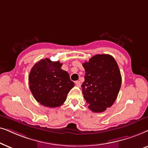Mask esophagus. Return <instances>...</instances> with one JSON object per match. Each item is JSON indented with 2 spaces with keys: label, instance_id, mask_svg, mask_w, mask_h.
Wrapping results in <instances>:
<instances>
[{
  "label": "esophagus",
  "instance_id": "34e87169",
  "mask_svg": "<svg viewBox=\"0 0 148 148\" xmlns=\"http://www.w3.org/2000/svg\"><path fill=\"white\" fill-rule=\"evenodd\" d=\"M75 84L78 86V87H80V86H81V82H80V81H78V80L75 82Z\"/></svg>",
  "mask_w": 148,
  "mask_h": 148
}]
</instances>
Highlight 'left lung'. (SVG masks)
Wrapping results in <instances>:
<instances>
[{"label":"left lung","instance_id":"8db88e82","mask_svg":"<svg viewBox=\"0 0 148 148\" xmlns=\"http://www.w3.org/2000/svg\"><path fill=\"white\" fill-rule=\"evenodd\" d=\"M85 70L82 94L88 108L103 112L113 105L121 86L119 66L110 55H96L82 64Z\"/></svg>","mask_w":148,"mask_h":148}]
</instances>
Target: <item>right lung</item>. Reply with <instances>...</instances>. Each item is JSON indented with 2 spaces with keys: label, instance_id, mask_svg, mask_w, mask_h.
Wrapping results in <instances>:
<instances>
[{
  "label": "right lung",
  "instance_id": "right-lung-1",
  "mask_svg": "<svg viewBox=\"0 0 148 148\" xmlns=\"http://www.w3.org/2000/svg\"><path fill=\"white\" fill-rule=\"evenodd\" d=\"M62 64L49 59L41 60L34 64L29 72V89L37 101L49 108L62 106L66 100L68 92L74 87Z\"/></svg>",
  "mask_w": 148,
  "mask_h": 148
}]
</instances>
